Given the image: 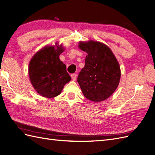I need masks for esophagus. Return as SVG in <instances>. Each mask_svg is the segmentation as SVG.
Returning a JSON list of instances; mask_svg holds the SVG:
<instances>
[{
	"label": "esophagus",
	"mask_w": 155,
	"mask_h": 155,
	"mask_svg": "<svg viewBox=\"0 0 155 155\" xmlns=\"http://www.w3.org/2000/svg\"><path fill=\"white\" fill-rule=\"evenodd\" d=\"M71 78H72V79H73L74 81L76 80V79L77 78V74H71Z\"/></svg>",
	"instance_id": "1"
}]
</instances>
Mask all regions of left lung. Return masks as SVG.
Instances as JSON below:
<instances>
[{
    "instance_id": "left-lung-1",
    "label": "left lung",
    "mask_w": 155,
    "mask_h": 155,
    "mask_svg": "<svg viewBox=\"0 0 155 155\" xmlns=\"http://www.w3.org/2000/svg\"><path fill=\"white\" fill-rule=\"evenodd\" d=\"M79 48L88 55L78 76V82L85 97L93 102L106 100L118 87L120 70L111 50L95 41L79 42Z\"/></svg>"
}]
</instances>
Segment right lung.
Wrapping results in <instances>:
<instances>
[{
  "label": "right lung",
  "instance_id": "right-lung-1",
  "mask_svg": "<svg viewBox=\"0 0 155 155\" xmlns=\"http://www.w3.org/2000/svg\"><path fill=\"white\" fill-rule=\"evenodd\" d=\"M62 47L45 46L33 56L29 63L31 82L42 97H57L66 83L71 80L66 65L59 59L60 54L64 51Z\"/></svg>",
  "mask_w": 155,
  "mask_h": 155
}]
</instances>
